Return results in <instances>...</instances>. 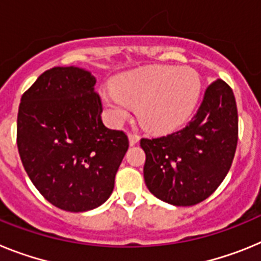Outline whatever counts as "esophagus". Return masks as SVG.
<instances>
[{
  "instance_id": "obj_1",
  "label": "esophagus",
  "mask_w": 261,
  "mask_h": 261,
  "mask_svg": "<svg viewBox=\"0 0 261 261\" xmlns=\"http://www.w3.org/2000/svg\"><path fill=\"white\" fill-rule=\"evenodd\" d=\"M128 138H129V144L130 145H136L138 141H140V136L135 135V133H128Z\"/></svg>"
}]
</instances>
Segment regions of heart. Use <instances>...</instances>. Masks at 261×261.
Instances as JSON below:
<instances>
[{
	"instance_id": "obj_1",
	"label": "heart",
	"mask_w": 261,
	"mask_h": 261,
	"mask_svg": "<svg viewBox=\"0 0 261 261\" xmlns=\"http://www.w3.org/2000/svg\"><path fill=\"white\" fill-rule=\"evenodd\" d=\"M201 94V78L192 68L156 65L120 75L102 99L115 123H123L138 107L146 129L165 133L179 128L193 114Z\"/></svg>"
}]
</instances>
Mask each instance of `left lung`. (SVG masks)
<instances>
[{"instance_id": "1", "label": "left lung", "mask_w": 261, "mask_h": 261, "mask_svg": "<svg viewBox=\"0 0 261 261\" xmlns=\"http://www.w3.org/2000/svg\"><path fill=\"white\" fill-rule=\"evenodd\" d=\"M238 142V110L231 87L222 80L206 89L186 128L159 138H142L147 190L175 206L208 199L231 167Z\"/></svg>"}]
</instances>
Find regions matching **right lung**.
<instances>
[{
  "instance_id": "right-lung-1",
  "label": "right lung",
  "mask_w": 261,
  "mask_h": 261,
  "mask_svg": "<svg viewBox=\"0 0 261 261\" xmlns=\"http://www.w3.org/2000/svg\"><path fill=\"white\" fill-rule=\"evenodd\" d=\"M96 78L78 66L44 71L22 95L17 120L20 161L39 192L66 212L106 202L128 150V137L102 120Z\"/></svg>"
}]
</instances>
